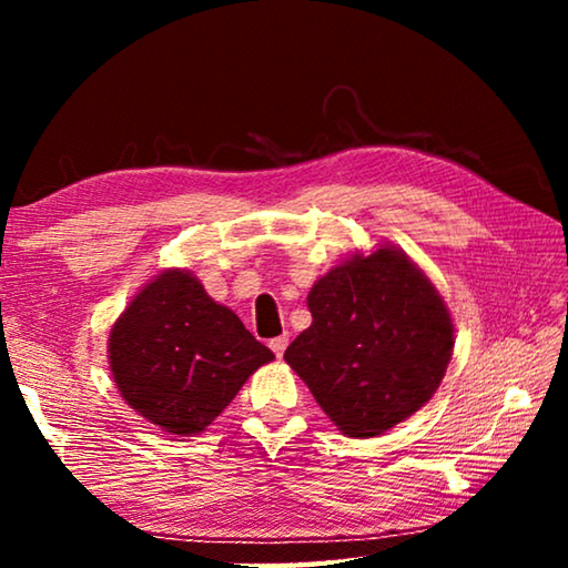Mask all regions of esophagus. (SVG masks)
Wrapping results in <instances>:
<instances>
[{"instance_id":"34e87169","label":"esophagus","mask_w":568,"mask_h":568,"mask_svg":"<svg viewBox=\"0 0 568 568\" xmlns=\"http://www.w3.org/2000/svg\"><path fill=\"white\" fill-rule=\"evenodd\" d=\"M271 348H273V353L277 355V358H283V353L287 348V335H277V338H273L271 341Z\"/></svg>"}]
</instances>
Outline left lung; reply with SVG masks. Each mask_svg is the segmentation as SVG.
Wrapping results in <instances>:
<instances>
[{
  "instance_id": "8db88e82",
  "label": "left lung",
  "mask_w": 568,
  "mask_h": 568,
  "mask_svg": "<svg viewBox=\"0 0 568 568\" xmlns=\"http://www.w3.org/2000/svg\"><path fill=\"white\" fill-rule=\"evenodd\" d=\"M313 315L285 361L338 430L373 438L434 398L454 355V321L396 245L355 253L307 293Z\"/></svg>"
}]
</instances>
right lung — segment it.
I'll list each match as a JSON object with an SVG mask.
<instances>
[{
  "label": "right lung",
  "instance_id": "add662e5",
  "mask_svg": "<svg viewBox=\"0 0 568 568\" xmlns=\"http://www.w3.org/2000/svg\"><path fill=\"white\" fill-rule=\"evenodd\" d=\"M273 358L230 307L180 267L162 271L132 297L108 341L120 396L175 436L203 434Z\"/></svg>",
  "mask_w": 568,
  "mask_h": 568
}]
</instances>
